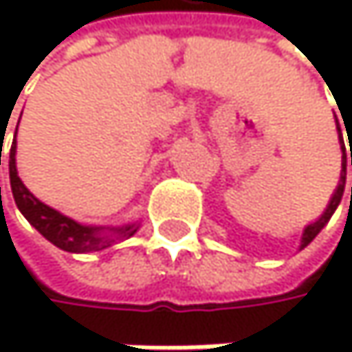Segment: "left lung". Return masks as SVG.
I'll return each mask as SVG.
<instances>
[{
    "label": "left lung",
    "instance_id": "obj_1",
    "mask_svg": "<svg viewBox=\"0 0 352 352\" xmlns=\"http://www.w3.org/2000/svg\"><path fill=\"white\" fill-rule=\"evenodd\" d=\"M10 186H12V196H14V202L21 209V213L29 219V223L33 228H37V232H42L58 249L69 251V253H90V251H101L109 243H113V239L101 236V228L82 226V223L74 221L72 217H65L63 213L50 209L48 205H44V202H39L27 190V186L21 182L19 173H16V133H14V139H12V147H10ZM133 232H135L133 228H126V230H120L118 236L120 239L131 236Z\"/></svg>",
    "mask_w": 352,
    "mask_h": 352
}]
</instances>
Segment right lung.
<instances>
[{
    "label": "right lung",
    "instance_id": "obj_1",
    "mask_svg": "<svg viewBox=\"0 0 352 352\" xmlns=\"http://www.w3.org/2000/svg\"><path fill=\"white\" fill-rule=\"evenodd\" d=\"M338 135H340V129H338ZM340 145H342V177H340V184H338V188H336V192H333V196H331V200H329V207L325 209V213L315 221V223H310L306 230H304V234H302V247H306L310 241H313L319 232H321V228L329 221V217H331V213L336 211V207L340 205V200H342V196H344V182H346V164L351 162L352 164V147L351 143H349V147H351V152H346V147H344V141L340 139ZM352 192V190H351Z\"/></svg>",
    "mask_w": 352,
    "mask_h": 352
}]
</instances>
